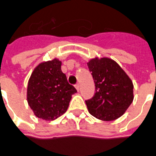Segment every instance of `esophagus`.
<instances>
[{"instance_id":"34e87169","label":"esophagus","mask_w":156,"mask_h":156,"mask_svg":"<svg viewBox=\"0 0 156 156\" xmlns=\"http://www.w3.org/2000/svg\"><path fill=\"white\" fill-rule=\"evenodd\" d=\"M76 88L77 90H78V91L80 90V85L79 83H77L76 85Z\"/></svg>"}]
</instances>
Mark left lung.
Listing matches in <instances>:
<instances>
[{
    "mask_svg": "<svg viewBox=\"0 0 156 156\" xmlns=\"http://www.w3.org/2000/svg\"><path fill=\"white\" fill-rule=\"evenodd\" d=\"M95 84L93 98L85 101L91 115L103 121H113L123 115L133 101V84L120 66L108 57L87 63Z\"/></svg>",
    "mask_w": 156,
    "mask_h": 156,
    "instance_id": "obj_1",
    "label": "left lung"
}]
</instances>
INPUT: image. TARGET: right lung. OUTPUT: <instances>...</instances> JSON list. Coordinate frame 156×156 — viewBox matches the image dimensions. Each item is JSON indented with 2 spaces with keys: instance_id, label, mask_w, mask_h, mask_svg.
Listing matches in <instances>:
<instances>
[{
  "instance_id": "1",
  "label": "right lung",
  "mask_w": 156,
  "mask_h": 156,
  "mask_svg": "<svg viewBox=\"0 0 156 156\" xmlns=\"http://www.w3.org/2000/svg\"><path fill=\"white\" fill-rule=\"evenodd\" d=\"M57 58L41 62L31 74L27 101L36 117L52 121L66 113L71 95L77 91L67 81Z\"/></svg>"
}]
</instances>
